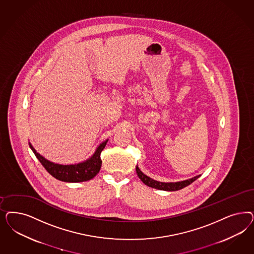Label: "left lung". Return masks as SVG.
I'll return each instance as SVG.
<instances>
[{
    "label": "left lung",
    "mask_w": 254,
    "mask_h": 254,
    "mask_svg": "<svg viewBox=\"0 0 254 254\" xmlns=\"http://www.w3.org/2000/svg\"><path fill=\"white\" fill-rule=\"evenodd\" d=\"M136 173H137L138 178L145 185H147L148 187H151V188L161 190H167V191H174V190H179L180 189H183L190 185V183H192L194 180H196L200 177V175H198L191 179L177 181V182H161V181H157V180L147 177V175H145L140 170L139 167L137 165H136Z\"/></svg>",
    "instance_id": "obj_1"
}]
</instances>
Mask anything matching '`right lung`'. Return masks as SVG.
Instances as JSON below:
<instances>
[{
    "mask_svg": "<svg viewBox=\"0 0 254 254\" xmlns=\"http://www.w3.org/2000/svg\"><path fill=\"white\" fill-rule=\"evenodd\" d=\"M107 142L108 139L102 142L89 159L81 163L74 164H60L50 162L41 154H39L30 142L29 145L42 165L52 177L61 181L74 183L88 181L93 179L98 174L102 166V160L100 155L102 150L106 147Z\"/></svg>",
    "mask_w": 254,
    "mask_h": 254,
    "instance_id": "obj_1",
    "label": "right lung"
}]
</instances>
